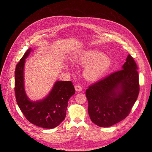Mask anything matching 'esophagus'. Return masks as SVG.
Returning a JSON list of instances; mask_svg holds the SVG:
<instances>
[{
  "label": "esophagus",
  "mask_w": 152,
  "mask_h": 152,
  "mask_svg": "<svg viewBox=\"0 0 152 152\" xmlns=\"http://www.w3.org/2000/svg\"><path fill=\"white\" fill-rule=\"evenodd\" d=\"M75 89L76 91H82L83 88H82V87H81L80 85L77 84V85L75 86Z\"/></svg>",
  "instance_id": "1"
}]
</instances>
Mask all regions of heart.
I'll return each instance as SVG.
<instances>
[{
  "mask_svg": "<svg viewBox=\"0 0 152 152\" xmlns=\"http://www.w3.org/2000/svg\"><path fill=\"white\" fill-rule=\"evenodd\" d=\"M75 61L80 64L88 65L85 73L87 78L91 80L100 78L110 64L109 58L95 50H89L79 53L75 56Z\"/></svg>",
  "mask_w": 152,
  "mask_h": 152,
  "instance_id": "heart-1",
  "label": "heart"
}]
</instances>
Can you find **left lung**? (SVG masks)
<instances>
[{
    "mask_svg": "<svg viewBox=\"0 0 152 152\" xmlns=\"http://www.w3.org/2000/svg\"><path fill=\"white\" fill-rule=\"evenodd\" d=\"M139 89L137 66L129 54L122 69L111 73L86 90L91 120L104 128L124 120L129 115Z\"/></svg>",
    "mask_w": 152,
    "mask_h": 152,
    "instance_id": "8db88e82",
    "label": "left lung"
}]
</instances>
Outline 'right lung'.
<instances>
[{"instance_id": "1", "label": "right lung", "mask_w": 152, "mask_h": 152, "mask_svg": "<svg viewBox=\"0 0 152 152\" xmlns=\"http://www.w3.org/2000/svg\"><path fill=\"white\" fill-rule=\"evenodd\" d=\"M31 50V48L27 50L16 66L15 92L16 102L30 123L43 128H54L65 119L68 101L75 91L71 81H57L45 98L36 102L30 101L24 88L23 69L25 59Z\"/></svg>"}]
</instances>
